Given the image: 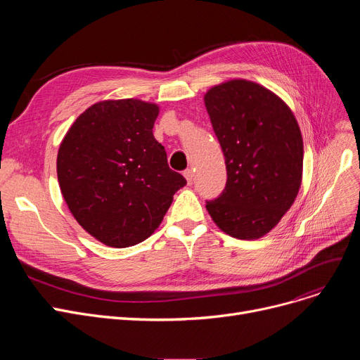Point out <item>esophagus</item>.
I'll return each mask as SVG.
<instances>
[{"label":"esophagus","instance_id":"1","mask_svg":"<svg viewBox=\"0 0 360 360\" xmlns=\"http://www.w3.org/2000/svg\"><path fill=\"white\" fill-rule=\"evenodd\" d=\"M184 176H185L188 185H191L194 182V170L193 169H186L185 172H184Z\"/></svg>","mask_w":360,"mask_h":360}]
</instances>
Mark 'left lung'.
I'll use <instances>...</instances> for the list:
<instances>
[{
    "label": "left lung",
    "mask_w": 360,
    "mask_h": 360,
    "mask_svg": "<svg viewBox=\"0 0 360 360\" xmlns=\"http://www.w3.org/2000/svg\"><path fill=\"white\" fill-rule=\"evenodd\" d=\"M204 105L221 146L228 182L205 209L236 239L271 232L295 202L304 170V141L292 109L267 87L245 79L219 83Z\"/></svg>",
    "instance_id": "8db88e82"
}]
</instances>
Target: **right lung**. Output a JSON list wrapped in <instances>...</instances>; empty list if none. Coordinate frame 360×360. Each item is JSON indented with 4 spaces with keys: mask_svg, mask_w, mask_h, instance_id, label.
<instances>
[{
    "mask_svg": "<svg viewBox=\"0 0 360 360\" xmlns=\"http://www.w3.org/2000/svg\"><path fill=\"white\" fill-rule=\"evenodd\" d=\"M159 110L140 99L101 101L80 113L60 144L63 197L82 228L108 247L147 239L186 184L153 136Z\"/></svg>",
    "mask_w": 360,
    "mask_h": 360,
    "instance_id": "right-lung-1",
    "label": "right lung"
}]
</instances>
